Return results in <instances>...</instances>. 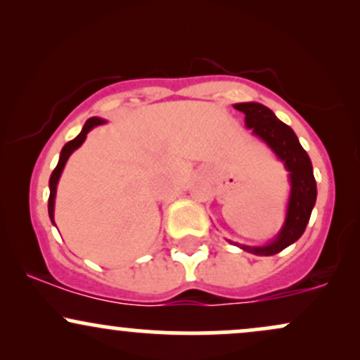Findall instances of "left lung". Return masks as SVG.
Here are the masks:
<instances>
[{
  "label": "left lung",
  "mask_w": 360,
  "mask_h": 360,
  "mask_svg": "<svg viewBox=\"0 0 360 360\" xmlns=\"http://www.w3.org/2000/svg\"><path fill=\"white\" fill-rule=\"evenodd\" d=\"M235 110L245 115V127L274 152L289 172V200L286 218L279 233L266 245H238L255 255H274L295 243L307 229L311 210L316 203V181L311 160L291 127L283 123L272 110L260 103H237Z\"/></svg>",
  "instance_id": "8db88e82"
}]
</instances>
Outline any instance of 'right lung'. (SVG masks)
Wrapping results in <instances>:
<instances>
[{
	"mask_svg": "<svg viewBox=\"0 0 360 360\" xmlns=\"http://www.w3.org/2000/svg\"><path fill=\"white\" fill-rule=\"evenodd\" d=\"M103 123H106L103 118H98V117L89 118L88 122L84 123V127H82L81 134L77 135V137L74 139V140H71V142H68L64 147H62L59 162H57V167L53 169V172L51 174V181H49V189H51V196H49V217H51V221L53 223V225H56V221H53V206H56L57 183H59L60 174H62V171H64L65 162H68V159H69V157H71L72 152L76 150V148H79L82 146V142H84L86 137H88L89 131L93 130L94 127L103 125Z\"/></svg>",
	"mask_w": 360,
	"mask_h": 360,
	"instance_id": "1",
	"label": "right lung"
}]
</instances>
